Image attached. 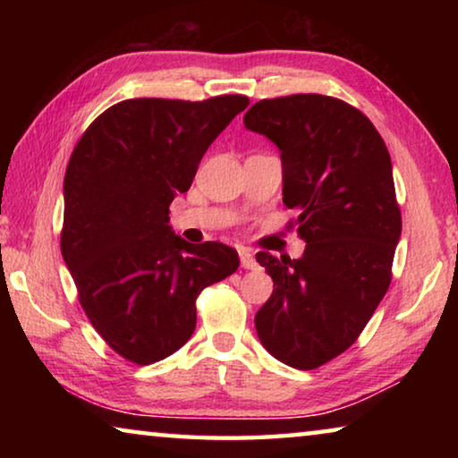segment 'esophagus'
I'll return each mask as SVG.
<instances>
[{
    "instance_id": "34e87169",
    "label": "esophagus",
    "mask_w": 458,
    "mask_h": 458,
    "mask_svg": "<svg viewBox=\"0 0 458 458\" xmlns=\"http://www.w3.org/2000/svg\"><path fill=\"white\" fill-rule=\"evenodd\" d=\"M238 254H240V265H242V268H257V259H254V254L248 250V248L240 246Z\"/></svg>"
}]
</instances>
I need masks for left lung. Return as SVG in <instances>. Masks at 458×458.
<instances>
[{"instance_id":"1","label":"left lung","mask_w":458,"mask_h":458,"mask_svg":"<svg viewBox=\"0 0 458 458\" xmlns=\"http://www.w3.org/2000/svg\"><path fill=\"white\" fill-rule=\"evenodd\" d=\"M244 127L281 151L283 204L307 242L297 260L257 254L275 289L254 327L278 361L319 368L358 339L392 281L402 218L390 153L366 114L323 95L259 100Z\"/></svg>"}]
</instances>
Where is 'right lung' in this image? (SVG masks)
<instances>
[{
    "instance_id": "1",
    "label": "right lung",
    "mask_w": 458,
    "mask_h": 458,
    "mask_svg": "<svg viewBox=\"0 0 458 458\" xmlns=\"http://www.w3.org/2000/svg\"><path fill=\"white\" fill-rule=\"evenodd\" d=\"M248 103L123 100L84 131L68 161L62 257L92 327L139 366L180 350L196 329L198 294L240 265L234 248L177 236L169 204Z\"/></svg>"
}]
</instances>
